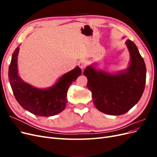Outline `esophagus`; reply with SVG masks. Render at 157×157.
Here are the masks:
<instances>
[{"mask_svg": "<svg viewBox=\"0 0 157 157\" xmlns=\"http://www.w3.org/2000/svg\"><path fill=\"white\" fill-rule=\"evenodd\" d=\"M78 66L80 67V68L81 69H84L85 67H86L87 65V61L86 60H84V59H82L80 60L78 63Z\"/></svg>", "mask_w": 157, "mask_h": 157, "instance_id": "obj_1", "label": "esophagus"}]
</instances>
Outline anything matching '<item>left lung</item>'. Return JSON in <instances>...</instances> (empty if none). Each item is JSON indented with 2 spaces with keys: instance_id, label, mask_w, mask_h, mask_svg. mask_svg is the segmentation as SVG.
<instances>
[{
  "instance_id": "left-lung-1",
  "label": "left lung",
  "mask_w": 157,
  "mask_h": 157,
  "mask_svg": "<svg viewBox=\"0 0 157 157\" xmlns=\"http://www.w3.org/2000/svg\"><path fill=\"white\" fill-rule=\"evenodd\" d=\"M125 44L130 56L127 69L111 73L97 69L93 63L83 73L88 78L87 88L92 92L95 107L107 115H121L128 112L139 101L145 89L144 60L134 42L128 39Z\"/></svg>"
}]
</instances>
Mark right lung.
Returning a JSON list of instances; mask_svg holds the SVG:
<instances>
[{
  "instance_id": "1",
  "label": "right lung",
  "mask_w": 157,
  "mask_h": 157,
  "mask_svg": "<svg viewBox=\"0 0 157 157\" xmlns=\"http://www.w3.org/2000/svg\"><path fill=\"white\" fill-rule=\"evenodd\" d=\"M20 46V45H19ZM20 47L14 50L8 69V78L14 96L19 104L33 115L51 117L61 113L67 105L70 85L81 75L78 66L63 75L53 86L38 88L25 82L18 75L17 56Z\"/></svg>"
}]
</instances>
